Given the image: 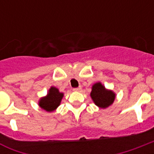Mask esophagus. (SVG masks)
<instances>
[{"instance_id":"esophagus-1","label":"esophagus","mask_w":154,"mask_h":154,"mask_svg":"<svg viewBox=\"0 0 154 154\" xmlns=\"http://www.w3.org/2000/svg\"><path fill=\"white\" fill-rule=\"evenodd\" d=\"M82 90V86H79V87H77V88H74L73 89V91H77V92H79Z\"/></svg>"}]
</instances>
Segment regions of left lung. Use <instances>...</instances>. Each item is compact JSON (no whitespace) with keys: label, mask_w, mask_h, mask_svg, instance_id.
<instances>
[{"label":"left lung","mask_w":154,"mask_h":154,"mask_svg":"<svg viewBox=\"0 0 154 154\" xmlns=\"http://www.w3.org/2000/svg\"><path fill=\"white\" fill-rule=\"evenodd\" d=\"M90 95L94 103L103 109L109 106L115 99V94L110 90H106L100 82L94 85Z\"/></svg>","instance_id":"1"}]
</instances>
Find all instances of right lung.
I'll list each match as a JSON object with an SVG mask.
<instances>
[{"label": "right lung", "mask_w": 154, "mask_h": 154, "mask_svg": "<svg viewBox=\"0 0 154 154\" xmlns=\"http://www.w3.org/2000/svg\"><path fill=\"white\" fill-rule=\"evenodd\" d=\"M62 97V93H60L55 87H51L48 95L45 97L41 99L39 105L43 109L46 110L48 112H52L59 106Z\"/></svg>", "instance_id": "right-lung-1"}]
</instances>
